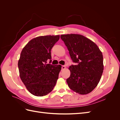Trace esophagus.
Returning <instances> with one entry per match:
<instances>
[{"label": "esophagus", "mask_w": 120, "mask_h": 120, "mask_svg": "<svg viewBox=\"0 0 120 120\" xmlns=\"http://www.w3.org/2000/svg\"><path fill=\"white\" fill-rule=\"evenodd\" d=\"M66 68V66H61V69H62V70H64V69H65Z\"/></svg>", "instance_id": "esophagus-1"}]
</instances>
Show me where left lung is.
Listing matches in <instances>:
<instances>
[{
	"label": "left lung",
	"instance_id": "8db88e82",
	"mask_svg": "<svg viewBox=\"0 0 120 120\" xmlns=\"http://www.w3.org/2000/svg\"><path fill=\"white\" fill-rule=\"evenodd\" d=\"M69 51L72 61L77 63L68 69L70 77L67 79L71 90L80 95H86L99 83L104 70L103 56L95 42L81 34L60 35Z\"/></svg>",
	"mask_w": 120,
	"mask_h": 120
}]
</instances>
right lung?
<instances>
[{
    "instance_id": "right-lung-1",
    "label": "right lung",
    "mask_w": 120,
    "mask_h": 120,
    "mask_svg": "<svg viewBox=\"0 0 120 120\" xmlns=\"http://www.w3.org/2000/svg\"><path fill=\"white\" fill-rule=\"evenodd\" d=\"M60 37L45 35L34 38L21 51L18 62L20 78L27 90L34 96L48 95L56 84L61 66L46 63L48 60H51L50 51Z\"/></svg>"
}]
</instances>
